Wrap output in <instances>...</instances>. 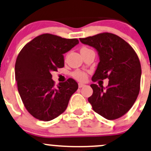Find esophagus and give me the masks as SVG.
Wrapping results in <instances>:
<instances>
[{
    "mask_svg": "<svg viewBox=\"0 0 151 151\" xmlns=\"http://www.w3.org/2000/svg\"><path fill=\"white\" fill-rule=\"evenodd\" d=\"M83 86H85L84 84H83V83H78V87L80 88H83Z\"/></svg>",
    "mask_w": 151,
    "mask_h": 151,
    "instance_id": "esophagus-1",
    "label": "esophagus"
}]
</instances>
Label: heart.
I'll list each match as a JSON object with an SVG mask.
<instances>
[{"label":"heart","mask_w":151,"mask_h":151,"mask_svg":"<svg viewBox=\"0 0 151 151\" xmlns=\"http://www.w3.org/2000/svg\"><path fill=\"white\" fill-rule=\"evenodd\" d=\"M73 76L76 79L81 81H83L86 78V74L84 72H81V71H77V72L74 73Z\"/></svg>","instance_id":"b5f03b06"}]
</instances>
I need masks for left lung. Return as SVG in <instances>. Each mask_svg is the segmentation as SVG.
I'll use <instances>...</instances> for the list:
<instances>
[{
  "mask_svg": "<svg viewBox=\"0 0 151 151\" xmlns=\"http://www.w3.org/2000/svg\"><path fill=\"white\" fill-rule=\"evenodd\" d=\"M80 41L94 48L99 56L92 81L109 80L106 88L91 85L93 92L88 102L95 112L106 119L123 116L140 91L141 66L138 55L129 44L113 33H100L80 38Z\"/></svg>",
  "mask_w": 151,
  "mask_h": 151,
  "instance_id": "obj_1",
  "label": "left lung"
}]
</instances>
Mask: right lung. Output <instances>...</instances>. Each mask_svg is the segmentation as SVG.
<instances>
[{
  "label": "right lung",
  "mask_w": 151,
  "mask_h": 151,
  "mask_svg": "<svg viewBox=\"0 0 151 151\" xmlns=\"http://www.w3.org/2000/svg\"><path fill=\"white\" fill-rule=\"evenodd\" d=\"M79 43L78 39L40 35L27 43L17 57L15 76L27 111L40 121H49L66 109L78 85L73 79L54 85L51 73L64 66L63 54Z\"/></svg>",
  "instance_id": "right-lung-1"
}]
</instances>
